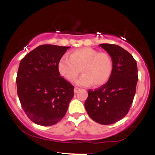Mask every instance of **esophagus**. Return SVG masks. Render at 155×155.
Segmentation results:
<instances>
[{
	"label": "esophagus",
	"mask_w": 155,
	"mask_h": 155,
	"mask_svg": "<svg viewBox=\"0 0 155 155\" xmlns=\"http://www.w3.org/2000/svg\"><path fill=\"white\" fill-rule=\"evenodd\" d=\"M79 90H80V89L79 87H75V88H74V92H75V93H76V92L79 91Z\"/></svg>",
	"instance_id": "obj_1"
}]
</instances>
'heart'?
Returning <instances> with one entry per match:
<instances>
[{
	"label": "heart",
	"instance_id": "heart-1",
	"mask_svg": "<svg viewBox=\"0 0 155 155\" xmlns=\"http://www.w3.org/2000/svg\"><path fill=\"white\" fill-rule=\"evenodd\" d=\"M58 69L70 81H74L81 71L83 75L76 82L78 85L88 86L92 84L99 87L109 79L113 70V62L107 53L85 47L73 51L70 57L66 54L62 56L58 63Z\"/></svg>",
	"mask_w": 155,
	"mask_h": 155
}]
</instances>
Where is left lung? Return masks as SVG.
I'll return each mask as SVG.
<instances>
[{
    "label": "left lung",
    "mask_w": 155,
    "mask_h": 155,
    "mask_svg": "<svg viewBox=\"0 0 155 155\" xmlns=\"http://www.w3.org/2000/svg\"><path fill=\"white\" fill-rule=\"evenodd\" d=\"M99 46L111 56L113 70L105 84L88 90L84 107L92 120L101 124H111L128 113L136 94L138 68L132 55L120 46L109 44Z\"/></svg>",
    "instance_id": "8db88e82"
}]
</instances>
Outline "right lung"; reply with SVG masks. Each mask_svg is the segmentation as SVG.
Wrapping results in <instances>:
<instances>
[{"mask_svg":"<svg viewBox=\"0 0 155 155\" xmlns=\"http://www.w3.org/2000/svg\"><path fill=\"white\" fill-rule=\"evenodd\" d=\"M70 47L44 44L21 60L17 87L21 106L34 123L50 126L66 114L74 87L60 76L58 63Z\"/></svg>","mask_w":155,"mask_h":155,"instance_id":"add662e5","label":"right lung"}]
</instances>
